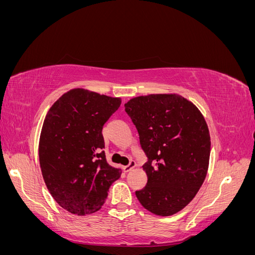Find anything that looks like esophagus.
Wrapping results in <instances>:
<instances>
[{
	"label": "esophagus",
	"instance_id": "34e87169",
	"mask_svg": "<svg viewBox=\"0 0 255 255\" xmlns=\"http://www.w3.org/2000/svg\"><path fill=\"white\" fill-rule=\"evenodd\" d=\"M135 167H136V163H135V161H134V160H130L128 165L123 167V170H125V172H128V171L132 170V169L135 168Z\"/></svg>",
	"mask_w": 255,
	"mask_h": 255
}]
</instances>
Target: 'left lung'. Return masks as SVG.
Listing matches in <instances>:
<instances>
[{
    "instance_id": "obj_1",
    "label": "left lung",
    "mask_w": 255,
    "mask_h": 255,
    "mask_svg": "<svg viewBox=\"0 0 255 255\" xmlns=\"http://www.w3.org/2000/svg\"><path fill=\"white\" fill-rule=\"evenodd\" d=\"M146 155L145 186L135 194L149 212L170 216L186 206L202 186L211 137L197 107L177 95L137 97L125 104Z\"/></svg>"
}]
</instances>
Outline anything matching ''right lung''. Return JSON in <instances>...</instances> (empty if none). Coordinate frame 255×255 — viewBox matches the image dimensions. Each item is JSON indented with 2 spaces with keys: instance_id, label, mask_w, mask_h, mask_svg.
<instances>
[{
  "instance_id": "1",
  "label": "right lung",
  "mask_w": 255,
  "mask_h": 255,
  "mask_svg": "<svg viewBox=\"0 0 255 255\" xmlns=\"http://www.w3.org/2000/svg\"><path fill=\"white\" fill-rule=\"evenodd\" d=\"M120 104V98L79 88L61 96L45 116L41 172L52 197L68 212L83 216L99 211L121 175L102 151L103 126Z\"/></svg>"
}]
</instances>
